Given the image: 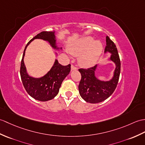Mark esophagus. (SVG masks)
Listing matches in <instances>:
<instances>
[{
	"label": "esophagus",
	"instance_id": "esophagus-1",
	"mask_svg": "<svg viewBox=\"0 0 145 145\" xmlns=\"http://www.w3.org/2000/svg\"><path fill=\"white\" fill-rule=\"evenodd\" d=\"M76 69H77L76 67H75L73 65H71V70H72H72H76Z\"/></svg>",
	"mask_w": 145,
	"mask_h": 145
}]
</instances>
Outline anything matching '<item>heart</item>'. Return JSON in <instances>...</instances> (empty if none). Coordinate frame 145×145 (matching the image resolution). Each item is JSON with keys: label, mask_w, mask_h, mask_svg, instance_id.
<instances>
[{"label": "heart", "mask_w": 145, "mask_h": 145, "mask_svg": "<svg viewBox=\"0 0 145 145\" xmlns=\"http://www.w3.org/2000/svg\"><path fill=\"white\" fill-rule=\"evenodd\" d=\"M103 46L99 41H94L90 36H86L70 44L69 52L74 56H78L79 64L83 67L91 66L97 62L101 54Z\"/></svg>", "instance_id": "obj_1"}]
</instances>
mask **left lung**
Here are the masks:
<instances>
[{"label":"left lung","mask_w":145,"mask_h":145,"mask_svg":"<svg viewBox=\"0 0 145 145\" xmlns=\"http://www.w3.org/2000/svg\"><path fill=\"white\" fill-rule=\"evenodd\" d=\"M108 52L110 54V56L107 60L113 62L116 65L113 76L109 80L104 81L97 78L96 71L99 64L88 69L78 70L82 75L78 86L79 93L87 103L95 104L102 102L108 98L116 88L120 73V61L115 44L106 36L104 54Z\"/></svg>","instance_id":"left-lung-1"}]
</instances>
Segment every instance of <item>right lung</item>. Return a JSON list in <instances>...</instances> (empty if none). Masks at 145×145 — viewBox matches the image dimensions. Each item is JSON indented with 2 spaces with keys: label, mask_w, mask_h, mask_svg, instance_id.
<instances>
[{
  "label": "right lung",
  "mask_w": 145,
  "mask_h": 145,
  "mask_svg": "<svg viewBox=\"0 0 145 145\" xmlns=\"http://www.w3.org/2000/svg\"><path fill=\"white\" fill-rule=\"evenodd\" d=\"M36 39L48 42L54 49L58 51L62 48L57 46L55 31H42L30 40L23 52L20 67V76L23 85L28 95L33 98L39 101H48L57 95L62 82L70 72L71 65L70 64L66 66L62 65L56 59L51 69L44 76L39 78L30 76L25 65L24 57L27 47L33 40ZM56 56H57V52Z\"/></svg>",
  "instance_id": "obj_1"
}]
</instances>
